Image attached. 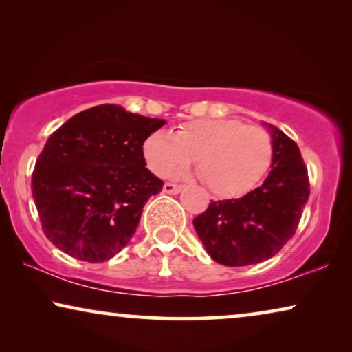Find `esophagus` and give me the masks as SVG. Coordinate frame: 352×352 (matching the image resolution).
Wrapping results in <instances>:
<instances>
[{
  "mask_svg": "<svg viewBox=\"0 0 352 352\" xmlns=\"http://www.w3.org/2000/svg\"><path fill=\"white\" fill-rule=\"evenodd\" d=\"M181 190H182V186L173 184V182H165V186H163V192H165V194H170V195L179 194Z\"/></svg>",
  "mask_w": 352,
  "mask_h": 352,
  "instance_id": "1",
  "label": "esophagus"
}]
</instances>
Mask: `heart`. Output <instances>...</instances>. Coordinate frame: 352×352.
<instances>
[{
    "label": "heart",
    "mask_w": 352,
    "mask_h": 352,
    "mask_svg": "<svg viewBox=\"0 0 352 352\" xmlns=\"http://www.w3.org/2000/svg\"><path fill=\"white\" fill-rule=\"evenodd\" d=\"M157 176L184 170L197 160L200 179L214 195L234 199L263 179L272 162L274 144L266 129L232 118L194 120L175 134L153 131L142 146Z\"/></svg>",
    "instance_id": "obj_1"
}]
</instances>
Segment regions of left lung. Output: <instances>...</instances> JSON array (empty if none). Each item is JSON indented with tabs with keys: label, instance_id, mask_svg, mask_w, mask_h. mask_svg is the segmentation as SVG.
Returning a JSON list of instances; mask_svg holds the SVG:
<instances>
[{
	"label": "left lung",
	"instance_id": "obj_1",
	"mask_svg": "<svg viewBox=\"0 0 352 352\" xmlns=\"http://www.w3.org/2000/svg\"><path fill=\"white\" fill-rule=\"evenodd\" d=\"M272 138L271 171L240 199L211 201L194 219L195 232L211 259L239 267L272 258L295 235L309 199V179L295 142L264 123Z\"/></svg>",
	"mask_w": 352,
	"mask_h": 352
}]
</instances>
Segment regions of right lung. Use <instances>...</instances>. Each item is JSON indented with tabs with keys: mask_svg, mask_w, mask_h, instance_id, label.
<instances>
[{
	"mask_svg": "<svg viewBox=\"0 0 352 352\" xmlns=\"http://www.w3.org/2000/svg\"><path fill=\"white\" fill-rule=\"evenodd\" d=\"M166 120L102 104L51 134L38 157L32 194L46 237L72 258L104 263L126 247L142 208L163 181L142 146Z\"/></svg>",
	"mask_w": 352,
	"mask_h": 352,
	"instance_id": "obj_1",
	"label": "right lung"
}]
</instances>
